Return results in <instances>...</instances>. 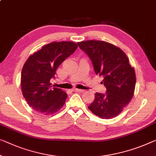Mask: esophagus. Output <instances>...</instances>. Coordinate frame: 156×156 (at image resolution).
Returning <instances> with one entry per match:
<instances>
[{
    "instance_id": "esophagus-1",
    "label": "esophagus",
    "mask_w": 156,
    "mask_h": 156,
    "mask_svg": "<svg viewBox=\"0 0 156 156\" xmlns=\"http://www.w3.org/2000/svg\"><path fill=\"white\" fill-rule=\"evenodd\" d=\"M72 90H73V92H83V91H84V90H80V89H77V88H73Z\"/></svg>"
}]
</instances>
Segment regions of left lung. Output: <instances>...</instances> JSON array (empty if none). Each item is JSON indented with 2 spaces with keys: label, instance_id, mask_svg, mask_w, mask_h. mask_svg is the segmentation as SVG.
Returning <instances> with one entry per match:
<instances>
[{
  "label": "left lung",
  "instance_id": "8db88e82",
  "mask_svg": "<svg viewBox=\"0 0 156 156\" xmlns=\"http://www.w3.org/2000/svg\"><path fill=\"white\" fill-rule=\"evenodd\" d=\"M78 45L91 59L96 75L103 76L101 83L106 88L105 94L95 93L88 108L102 119L115 117L133 97L136 84L134 68L122 50L107 42L87 41Z\"/></svg>",
  "mask_w": 156,
  "mask_h": 156
}]
</instances>
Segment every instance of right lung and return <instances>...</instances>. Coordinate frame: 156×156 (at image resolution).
<instances>
[{
    "instance_id": "obj_1",
    "label": "right lung",
    "mask_w": 156,
    "mask_h": 156,
    "mask_svg": "<svg viewBox=\"0 0 156 156\" xmlns=\"http://www.w3.org/2000/svg\"><path fill=\"white\" fill-rule=\"evenodd\" d=\"M78 45L73 42H52L28 58L21 75L23 96L33 109L44 115H52L63 107L68 95L51 86L56 70Z\"/></svg>"
}]
</instances>
